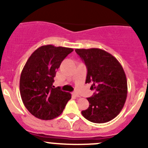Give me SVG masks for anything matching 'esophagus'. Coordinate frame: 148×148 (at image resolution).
Listing matches in <instances>:
<instances>
[{"mask_svg": "<svg viewBox=\"0 0 148 148\" xmlns=\"http://www.w3.org/2000/svg\"><path fill=\"white\" fill-rule=\"evenodd\" d=\"M72 95H73V96H74V97H80V95H79L78 93H77V92H73Z\"/></svg>", "mask_w": 148, "mask_h": 148, "instance_id": "obj_1", "label": "esophagus"}]
</instances>
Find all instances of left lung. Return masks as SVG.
I'll list each match as a JSON object with an SVG mask.
<instances>
[{
  "mask_svg": "<svg viewBox=\"0 0 148 148\" xmlns=\"http://www.w3.org/2000/svg\"><path fill=\"white\" fill-rule=\"evenodd\" d=\"M87 69L86 82L95 90L88 97L89 106L82 111L84 117L95 123H104L117 117L127 95L125 73L114 56L100 49H76Z\"/></svg>",
  "mask_w": 148,
  "mask_h": 148,
  "instance_id": "obj_1",
  "label": "left lung"
}]
</instances>
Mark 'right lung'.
<instances>
[{"label": "right lung", "mask_w": 148, "mask_h": 148, "mask_svg": "<svg viewBox=\"0 0 148 148\" xmlns=\"http://www.w3.org/2000/svg\"><path fill=\"white\" fill-rule=\"evenodd\" d=\"M74 51L71 48L42 46L31 55L22 70L20 93L22 101L34 117L49 120L60 115L71 99L69 92L53 86L56 70Z\"/></svg>", "instance_id": "obj_1"}]
</instances>
